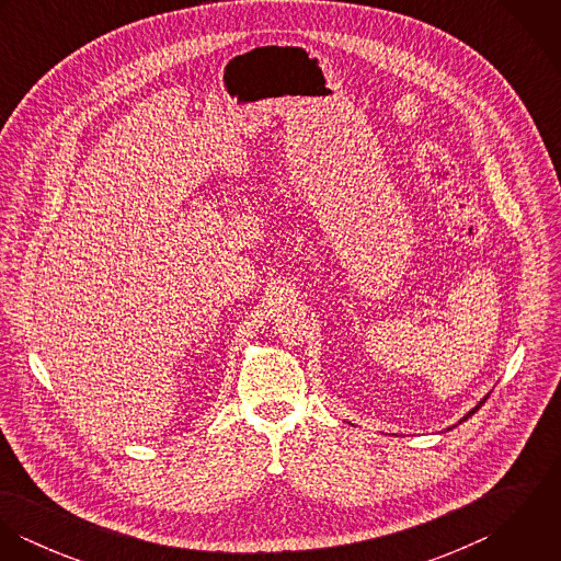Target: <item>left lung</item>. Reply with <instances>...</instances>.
<instances>
[{
  "label": "left lung",
  "mask_w": 561,
  "mask_h": 561,
  "mask_svg": "<svg viewBox=\"0 0 561 561\" xmlns=\"http://www.w3.org/2000/svg\"><path fill=\"white\" fill-rule=\"evenodd\" d=\"M488 400V396H485V398H483V400L480 401V403H478V405H476V408H473V410H471V412H469V414H465V416H462V421H467V419H469V416H473V414H476V412H478V410H480L481 405H483V401Z\"/></svg>",
  "instance_id": "obj_1"
}]
</instances>
